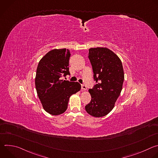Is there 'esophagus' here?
Listing matches in <instances>:
<instances>
[{
	"label": "esophagus",
	"mask_w": 158,
	"mask_h": 158,
	"mask_svg": "<svg viewBox=\"0 0 158 158\" xmlns=\"http://www.w3.org/2000/svg\"><path fill=\"white\" fill-rule=\"evenodd\" d=\"M81 89H82V91H85V90L87 89V87H86L85 85L82 84V85H81Z\"/></svg>",
	"instance_id": "34e87169"
}]
</instances>
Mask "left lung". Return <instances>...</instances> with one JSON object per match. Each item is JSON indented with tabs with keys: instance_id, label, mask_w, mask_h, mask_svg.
Instances as JSON below:
<instances>
[{
	"instance_id": "left-lung-1",
	"label": "left lung",
	"mask_w": 158,
	"mask_h": 158,
	"mask_svg": "<svg viewBox=\"0 0 158 158\" xmlns=\"http://www.w3.org/2000/svg\"><path fill=\"white\" fill-rule=\"evenodd\" d=\"M88 57L97 84L89 89L91 101L85 109L94 117H103L114 108L122 91L124 79L123 64L119 57L106 48L89 49Z\"/></svg>"
}]
</instances>
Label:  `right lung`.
<instances>
[{"mask_svg":"<svg viewBox=\"0 0 158 158\" xmlns=\"http://www.w3.org/2000/svg\"><path fill=\"white\" fill-rule=\"evenodd\" d=\"M69 49H53L45 55L37 65L35 84L38 97L44 110L57 116L66 110L69 98L79 91L81 84L61 79L70 75Z\"/></svg>","mask_w":158,"mask_h":158,"instance_id":"obj_1","label":"right lung"}]
</instances>
